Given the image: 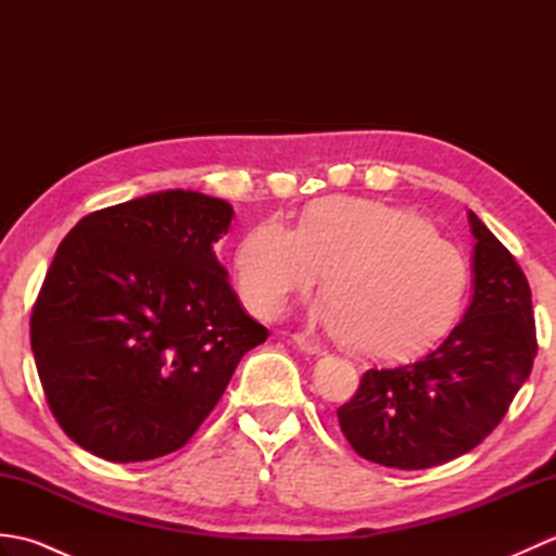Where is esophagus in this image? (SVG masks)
<instances>
[{
  "instance_id": "34e87169",
  "label": "esophagus",
  "mask_w": 556,
  "mask_h": 556,
  "mask_svg": "<svg viewBox=\"0 0 556 556\" xmlns=\"http://www.w3.org/2000/svg\"><path fill=\"white\" fill-rule=\"evenodd\" d=\"M293 341H296V346H299L301 351L311 353V356H320V353H325V346L320 344V341H315V339L296 334V337H293Z\"/></svg>"
}]
</instances>
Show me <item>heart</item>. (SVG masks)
I'll list each match as a JSON object with an SVG mask.
<instances>
[{
  "mask_svg": "<svg viewBox=\"0 0 556 556\" xmlns=\"http://www.w3.org/2000/svg\"><path fill=\"white\" fill-rule=\"evenodd\" d=\"M325 275L332 296L315 320L375 358L430 344L452 323L466 287L454 243L416 212L368 198L317 200L301 229L277 217L260 222L236 253L241 299L265 320L285 315Z\"/></svg>",
  "mask_w": 556,
  "mask_h": 556,
  "instance_id": "b5f03b06",
  "label": "heart"
}]
</instances>
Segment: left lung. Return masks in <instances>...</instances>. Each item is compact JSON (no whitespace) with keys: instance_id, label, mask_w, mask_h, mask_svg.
<instances>
[{"instance_id":"obj_1","label":"left lung","mask_w":556,"mask_h":556,"mask_svg":"<svg viewBox=\"0 0 556 556\" xmlns=\"http://www.w3.org/2000/svg\"><path fill=\"white\" fill-rule=\"evenodd\" d=\"M473 296L440 346L416 363L372 368L337 410L358 456L420 470L468 454L502 422L538 356L530 287L514 255L468 212Z\"/></svg>"}]
</instances>
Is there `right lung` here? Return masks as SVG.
I'll return each mask as SVG.
<instances>
[{"mask_svg":"<svg viewBox=\"0 0 556 556\" xmlns=\"http://www.w3.org/2000/svg\"><path fill=\"white\" fill-rule=\"evenodd\" d=\"M227 200L162 191L83 217L59 243L30 315L52 416L114 464L181 448L236 365L269 337L212 251Z\"/></svg>","mask_w":556,"mask_h":556,"instance_id":"add662e5","label":"right lung"}]
</instances>
